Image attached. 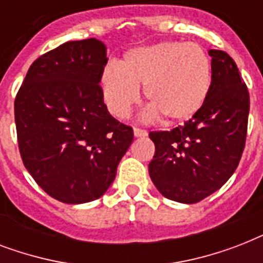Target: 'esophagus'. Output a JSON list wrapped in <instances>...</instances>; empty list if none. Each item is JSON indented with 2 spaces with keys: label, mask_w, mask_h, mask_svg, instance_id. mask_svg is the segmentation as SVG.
Masks as SVG:
<instances>
[{
  "label": "esophagus",
  "mask_w": 263,
  "mask_h": 263,
  "mask_svg": "<svg viewBox=\"0 0 263 263\" xmlns=\"http://www.w3.org/2000/svg\"><path fill=\"white\" fill-rule=\"evenodd\" d=\"M134 135L135 138H144V136H147V131H144L142 128H134Z\"/></svg>",
  "instance_id": "1"
}]
</instances>
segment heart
Returning a JSON list of instances; mask_svg holds the SVG:
<instances>
[{
    "label": "heart",
    "mask_w": 263,
    "mask_h": 263,
    "mask_svg": "<svg viewBox=\"0 0 263 263\" xmlns=\"http://www.w3.org/2000/svg\"><path fill=\"white\" fill-rule=\"evenodd\" d=\"M105 102L119 117H127L139 101V88L150 105L146 119L165 116L169 123L192 119L212 87V61L192 42H161L128 50L119 65L109 64L101 76Z\"/></svg>",
    "instance_id": "heart-1"
}]
</instances>
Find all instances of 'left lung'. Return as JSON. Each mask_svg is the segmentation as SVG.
Wrapping results in <instances>:
<instances>
[{"label": "left lung", "mask_w": 263, "mask_h": 263, "mask_svg": "<svg viewBox=\"0 0 263 263\" xmlns=\"http://www.w3.org/2000/svg\"><path fill=\"white\" fill-rule=\"evenodd\" d=\"M212 87L192 119L172 131L148 134L156 154L148 173L171 200L196 203L220 190L241 158L247 135L250 95L232 57L209 50Z\"/></svg>", "instance_id": "left-lung-1"}]
</instances>
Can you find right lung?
Instances as JSON below:
<instances>
[{
    "label": "right lung",
    "instance_id": "add662e5",
    "mask_svg": "<svg viewBox=\"0 0 263 263\" xmlns=\"http://www.w3.org/2000/svg\"><path fill=\"white\" fill-rule=\"evenodd\" d=\"M106 46L71 41L35 60L14 99L23 164L43 191L64 203L98 199L134 140L111 117L101 76Z\"/></svg>",
    "mask_w": 263,
    "mask_h": 263
}]
</instances>
